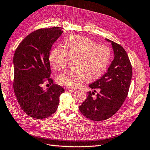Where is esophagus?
<instances>
[{
    "instance_id": "34e87169",
    "label": "esophagus",
    "mask_w": 150,
    "mask_h": 150,
    "mask_svg": "<svg viewBox=\"0 0 150 150\" xmlns=\"http://www.w3.org/2000/svg\"><path fill=\"white\" fill-rule=\"evenodd\" d=\"M66 90L67 91H70V92H74L75 91V89H74V88H71V87H67Z\"/></svg>"
}]
</instances>
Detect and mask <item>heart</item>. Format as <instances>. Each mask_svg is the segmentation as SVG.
I'll use <instances>...</instances> for the list:
<instances>
[{"instance_id":"b5f03b06","label":"heart","mask_w":150,"mask_h":150,"mask_svg":"<svg viewBox=\"0 0 150 150\" xmlns=\"http://www.w3.org/2000/svg\"><path fill=\"white\" fill-rule=\"evenodd\" d=\"M75 68L63 71L57 78L61 85L71 87H79L89 78L94 80L99 77L108 67L110 60V49L103 44H96L90 38L75 35L66 41V49L57 47L49 56V61L56 70L66 67L68 56H74Z\"/></svg>"}]
</instances>
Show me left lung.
<instances>
[{
  "label": "left lung",
  "mask_w": 150,
  "mask_h": 150,
  "mask_svg": "<svg viewBox=\"0 0 150 150\" xmlns=\"http://www.w3.org/2000/svg\"><path fill=\"white\" fill-rule=\"evenodd\" d=\"M112 42L114 59L108 71L101 77L89 86L94 91H100L93 98V92L79 106L83 116L93 121H102L112 117L120 108L128 94L132 75V68L125 49L116 42Z\"/></svg>",
  "instance_id": "8db88e82"
}]
</instances>
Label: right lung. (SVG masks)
<instances>
[{
    "label": "right lung",
    "mask_w": 150,
    "mask_h": 150,
    "mask_svg": "<svg viewBox=\"0 0 150 150\" xmlns=\"http://www.w3.org/2000/svg\"><path fill=\"white\" fill-rule=\"evenodd\" d=\"M63 32L59 27L41 28L26 36L15 51L13 88L21 109L28 116L47 118L58 107L63 88L53 83L49 57L52 45ZM52 86L46 90L42 85ZM48 85V84H47Z\"/></svg>",
    "instance_id": "obj_1"
}]
</instances>
